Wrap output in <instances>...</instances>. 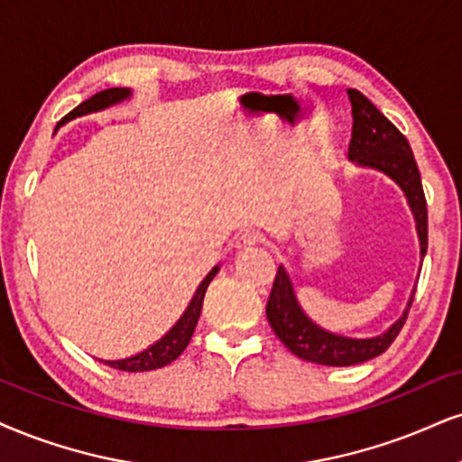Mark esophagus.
Wrapping results in <instances>:
<instances>
[{
    "mask_svg": "<svg viewBox=\"0 0 462 462\" xmlns=\"http://www.w3.org/2000/svg\"><path fill=\"white\" fill-rule=\"evenodd\" d=\"M263 242V233L261 231H244L237 237V246L240 248H250V246H257V244Z\"/></svg>",
    "mask_w": 462,
    "mask_h": 462,
    "instance_id": "obj_1",
    "label": "esophagus"
}]
</instances>
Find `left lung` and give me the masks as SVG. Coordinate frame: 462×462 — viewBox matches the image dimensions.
Segmentation results:
<instances>
[{"label":"left lung","mask_w":462,"mask_h":462,"mask_svg":"<svg viewBox=\"0 0 462 462\" xmlns=\"http://www.w3.org/2000/svg\"><path fill=\"white\" fill-rule=\"evenodd\" d=\"M346 94H349L353 116L349 158L362 167L383 171L405 190L415 222H418L420 253L424 257L429 248V212H426L422 178H420L418 162H415L409 141L362 92L346 89ZM413 295L402 317L385 334L374 336V338H346V336L326 332L304 315L295 300L291 281L281 265L272 284L265 312L267 321L282 345L301 360L323 364V366H353V364L368 362L381 356L394 343L407 321Z\"/></svg>","instance_id":"1"}]
</instances>
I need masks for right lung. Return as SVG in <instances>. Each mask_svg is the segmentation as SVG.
<instances>
[{
	"label": "right lung",
	"mask_w": 462,
	"mask_h": 462,
	"mask_svg": "<svg viewBox=\"0 0 462 462\" xmlns=\"http://www.w3.org/2000/svg\"><path fill=\"white\" fill-rule=\"evenodd\" d=\"M128 96H130V89H126V88L102 89V92L94 94L92 98H88L85 102H81V105H79L77 109H72L70 113H68V116L61 119L60 124H57V128H60L64 122H68V119H74V117H79V116H88V113L102 111V109H106V106L117 105V102H122L124 98H128ZM216 272H218V267H214V270L203 278V282L199 284L195 298L190 300V304H188V309H186L184 315H181L180 321L175 323V326L171 328L169 332L164 334L156 345H152L150 349L141 351L139 356L126 357V360L105 362V364H109L111 368L126 370V373H143V370L162 368V366H167V364H171L173 360H178L181 353H184L188 343H190L192 334H195L199 315H201V306H203L205 291H208V284L212 282V278L216 276Z\"/></svg>",
	"instance_id": "right-lung-1"
}]
</instances>
